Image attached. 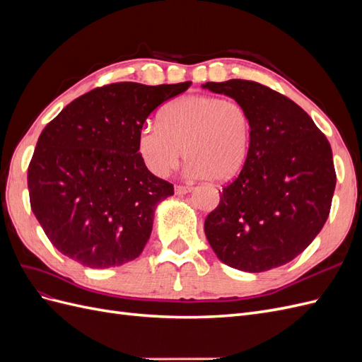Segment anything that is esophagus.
Here are the masks:
<instances>
[{
    "label": "esophagus",
    "instance_id": "34e87169",
    "mask_svg": "<svg viewBox=\"0 0 362 362\" xmlns=\"http://www.w3.org/2000/svg\"><path fill=\"white\" fill-rule=\"evenodd\" d=\"M189 192H192L190 185H175V193L177 194H185Z\"/></svg>",
    "mask_w": 362,
    "mask_h": 362
}]
</instances>
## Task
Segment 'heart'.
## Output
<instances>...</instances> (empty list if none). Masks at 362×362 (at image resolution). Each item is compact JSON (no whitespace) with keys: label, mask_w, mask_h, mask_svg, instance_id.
Instances as JSON below:
<instances>
[{"label":"heart","mask_w":362,"mask_h":362,"mask_svg":"<svg viewBox=\"0 0 362 362\" xmlns=\"http://www.w3.org/2000/svg\"><path fill=\"white\" fill-rule=\"evenodd\" d=\"M139 152L146 168L166 177L182 157L194 178L226 181L242 170L252 145V120L243 104L210 95H189L170 103L160 125L139 131Z\"/></svg>","instance_id":"1"}]
</instances>
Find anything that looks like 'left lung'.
Wrapping results in <instances>:
<instances>
[{
  "instance_id": "left-lung-1",
  "label": "left lung",
  "mask_w": 362,
  "mask_h": 362,
  "mask_svg": "<svg viewBox=\"0 0 362 362\" xmlns=\"http://www.w3.org/2000/svg\"><path fill=\"white\" fill-rule=\"evenodd\" d=\"M202 87L243 104L252 120L245 166L205 218L208 243L237 270L259 273L287 264L329 216L337 181L329 141L298 104L259 83Z\"/></svg>"
}]
</instances>
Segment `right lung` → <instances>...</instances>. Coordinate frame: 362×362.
Masks as SVG:
<instances>
[{"label":"right lung","instance_id":"obj_1","mask_svg":"<svg viewBox=\"0 0 362 362\" xmlns=\"http://www.w3.org/2000/svg\"><path fill=\"white\" fill-rule=\"evenodd\" d=\"M190 84H108L76 98L43 128L28 166L30 204L63 255L108 269L141 254L173 185L148 170L139 131Z\"/></svg>","mask_w":362,"mask_h":362}]
</instances>
